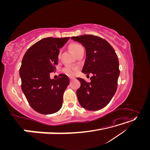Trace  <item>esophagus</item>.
Here are the masks:
<instances>
[{
  "instance_id": "34e87169",
  "label": "esophagus",
  "mask_w": 150,
  "mask_h": 150,
  "mask_svg": "<svg viewBox=\"0 0 150 150\" xmlns=\"http://www.w3.org/2000/svg\"><path fill=\"white\" fill-rule=\"evenodd\" d=\"M69 79H70V81H72V80H74V78H72V77H70V78H69Z\"/></svg>"
}]
</instances>
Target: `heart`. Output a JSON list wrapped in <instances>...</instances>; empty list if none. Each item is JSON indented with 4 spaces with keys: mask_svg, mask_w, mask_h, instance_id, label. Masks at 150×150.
<instances>
[{
    "mask_svg": "<svg viewBox=\"0 0 150 150\" xmlns=\"http://www.w3.org/2000/svg\"><path fill=\"white\" fill-rule=\"evenodd\" d=\"M69 49L71 51V52L73 53L74 55H77V54H78L80 51H82V50H84L83 47L81 46V44L78 43H76V42L71 44L69 45ZM59 56H60V54H59ZM76 71H77V68L69 67V66L66 67L63 69V72L69 76H74Z\"/></svg>",
    "mask_w": 150,
    "mask_h": 150,
    "instance_id": "heart-1",
    "label": "heart"
}]
</instances>
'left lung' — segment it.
<instances>
[{
  "label": "left lung",
  "instance_id": "1",
  "mask_svg": "<svg viewBox=\"0 0 150 150\" xmlns=\"http://www.w3.org/2000/svg\"><path fill=\"white\" fill-rule=\"evenodd\" d=\"M86 49V57L82 72L92 73L91 82L80 78L76 94L81 106L97 111L107 106L115 94L120 73L119 61L115 49L107 40L93 35L71 37Z\"/></svg>",
  "mask_w": 150,
  "mask_h": 150
}]
</instances>
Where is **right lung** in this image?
<instances>
[{"instance_id": "add662e5", "label": "right lung", "mask_w": 150, "mask_h": 150, "mask_svg": "<svg viewBox=\"0 0 150 150\" xmlns=\"http://www.w3.org/2000/svg\"><path fill=\"white\" fill-rule=\"evenodd\" d=\"M69 38H46L30 46L25 53L19 71L21 88L32 108L43 115L53 114L62 106L63 94L69 79L61 74L50 78L56 69L59 49Z\"/></svg>"}]
</instances>
